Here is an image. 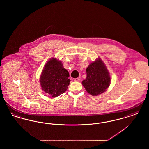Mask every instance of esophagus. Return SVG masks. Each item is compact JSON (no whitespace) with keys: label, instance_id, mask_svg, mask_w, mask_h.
Here are the masks:
<instances>
[{"label":"esophagus","instance_id":"obj_1","mask_svg":"<svg viewBox=\"0 0 149 149\" xmlns=\"http://www.w3.org/2000/svg\"><path fill=\"white\" fill-rule=\"evenodd\" d=\"M74 81H75L79 82V81H80V79L79 78H75V79H74Z\"/></svg>","mask_w":149,"mask_h":149}]
</instances>
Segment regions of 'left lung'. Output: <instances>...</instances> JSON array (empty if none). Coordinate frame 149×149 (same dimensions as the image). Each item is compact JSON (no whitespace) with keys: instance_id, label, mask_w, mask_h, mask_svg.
I'll return each instance as SVG.
<instances>
[{"instance_id":"obj_1","label":"left lung","mask_w":149,"mask_h":149,"mask_svg":"<svg viewBox=\"0 0 149 149\" xmlns=\"http://www.w3.org/2000/svg\"><path fill=\"white\" fill-rule=\"evenodd\" d=\"M86 78L82 81L86 91L93 96L100 94L110 85L111 78L105 65L98 59L86 68Z\"/></svg>"}]
</instances>
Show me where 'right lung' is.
I'll list each match as a JSON object with an SVG mask.
<instances>
[{
    "label": "right lung",
    "instance_id": "1",
    "mask_svg": "<svg viewBox=\"0 0 149 149\" xmlns=\"http://www.w3.org/2000/svg\"><path fill=\"white\" fill-rule=\"evenodd\" d=\"M69 74L61 61L52 58L46 63L40 77L42 89L50 97L55 98L64 93L69 85Z\"/></svg>",
    "mask_w": 149,
    "mask_h": 149
}]
</instances>
